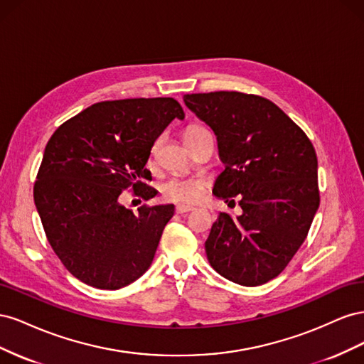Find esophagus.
Wrapping results in <instances>:
<instances>
[{"instance_id": "esophagus-1", "label": "esophagus", "mask_w": 364, "mask_h": 364, "mask_svg": "<svg viewBox=\"0 0 364 364\" xmlns=\"http://www.w3.org/2000/svg\"><path fill=\"white\" fill-rule=\"evenodd\" d=\"M193 206H188V205H178L176 206V213L178 214H185V213H190V211H193Z\"/></svg>"}]
</instances>
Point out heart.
<instances>
[{"label":"heart","mask_w":364,"mask_h":364,"mask_svg":"<svg viewBox=\"0 0 364 364\" xmlns=\"http://www.w3.org/2000/svg\"><path fill=\"white\" fill-rule=\"evenodd\" d=\"M209 132L206 127L199 124H191L186 127L183 139L188 141L194 136H199L202 134ZM156 144L153 146L151 153H155ZM206 190V183L202 179L197 178H171L167 182H164L161 186V193L165 200L179 203V205H194L202 199V196Z\"/></svg>","instance_id":"b5f03b06"}]
</instances>
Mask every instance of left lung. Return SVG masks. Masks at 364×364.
I'll use <instances>...</instances> for the list:
<instances>
[{
    "instance_id": "left-lung-1",
    "label": "left lung",
    "mask_w": 364,
    "mask_h": 364,
    "mask_svg": "<svg viewBox=\"0 0 364 364\" xmlns=\"http://www.w3.org/2000/svg\"><path fill=\"white\" fill-rule=\"evenodd\" d=\"M183 102L217 135L225 170L214 196H238L243 209L237 218L220 213L205 243L208 261L235 284H266L299 250L321 203L316 150L305 132L261 95L217 91L186 94Z\"/></svg>"
}]
</instances>
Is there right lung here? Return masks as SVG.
Masks as SVG:
<instances>
[{"mask_svg": "<svg viewBox=\"0 0 364 364\" xmlns=\"http://www.w3.org/2000/svg\"><path fill=\"white\" fill-rule=\"evenodd\" d=\"M183 109L171 97L95 103L47 142L33 197L51 249L91 287L118 290L150 267L173 205L119 203L123 191L149 200L156 191L146 164L156 138Z\"/></svg>", "mask_w": 364, "mask_h": 364, "instance_id": "right-lung-1", "label": "right lung"}]
</instances>
